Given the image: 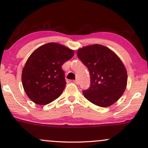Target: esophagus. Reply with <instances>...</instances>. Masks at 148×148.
I'll return each mask as SVG.
<instances>
[{"mask_svg": "<svg viewBox=\"0 0 148 148\" xmlns=\"http://www.w3.org/2000/svg\"><path fill=\"white\" fill-rule=\"evenodd\" d=\"M74 83H76L77 85H79V81L78 79H76V80H75V81H74Z\"/></svg>", "mask_w": 148, "mask_h": 148, "instance_id": "esophagus-1", "label": "esophagus"}]
</instances>
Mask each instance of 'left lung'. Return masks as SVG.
<instances>
[{"label": "left lung", "instance_id": "obj_1", "mask_svg": "<svg viewBox=\"0 0 148 148\" xmlns=\"http://www.w3.org/2000/svg\"><path fill=\"white\" fill-rule=\"evenodd\" d=\"M77 56L88 68L91 78L89 89L83 91L84 97L103 108L116 102L125 91L127 82V71L119 57L99 44L79 49Z\"/></svg>", "mask_w": 148, "mask_h": 148}]
</instances>
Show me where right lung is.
Returning <instances> with one entry per match:
<instances>
[{
	"instance_id": "obj_1",
	"label": "right lung",
	"mask_w": 148,
	"mask_h": 148,
	"mask_svg": "<svg viewBox=\"0 0 148 148\" xmlns=\"http://www.w3.org/2000/svg\"><path fill=\"white\" fill-rule=\"evenodd\" d=\"M73 55L72 49L56 42L43 45L32 53L22 71L23 88L31 100L45 106L61 95L66 85L61 67Z\"/></svg>"
}]
</instances>
